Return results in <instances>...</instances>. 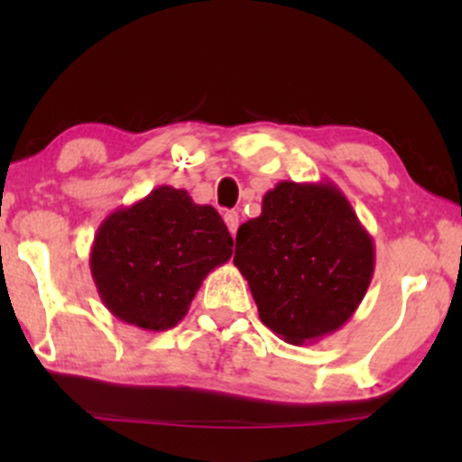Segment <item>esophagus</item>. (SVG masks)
<instances>
[{
  "label": "esophagus",
  "instance_id": "34e87169",
  "mask_svg": "<svg viewBox=\"0 0 462 462\" xmlns=\"http://www.w3.org/2000/svg\"><path fill=\"white\" fill-rule=\"evenodd\" d=\"M224 221H226L227 230H230L232 235H236V230H238V213H236V210H227V213L224 215Z\"/></svg>",
  "mask_w": 462,
  "mask_h": 462
}]
</instances>
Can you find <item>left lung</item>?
<instances>
[{
  "label": "left lung",
  "instance_id": "1",
  "mask_svg": "<svg viewBox=\"0 0 462 462\" xmlns=\"http://www.w3.org/2000/svg\"><path fill=\"white\" fill-rule=\"evenodd\" d=\"M235 264L261 321L293 346L337 332L375 267L374 238L332 182H278L263 213L238 227Z\"/></svg>",
  "mask_w": 462,
  "mask_h": 462
}]
</instances>
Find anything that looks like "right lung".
Segmentation results:
<instances>
[{"label":"right lung","mask_w":462,"mask_h":462,"mask_svg":"<svg viewBox=\"0 0 462 462\" xmlns=\"http://www.w3.org/2000/svg\"><path fill=\"white\" fill-rule=\"evenodd\" d=\"M230 232L208 204L184 189L158 187L102 221L91 275L116 319L161 332L178 326L215 267L230 261Z\"/></svg>","instance_id":"obj_1"}]
</instances>
